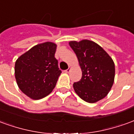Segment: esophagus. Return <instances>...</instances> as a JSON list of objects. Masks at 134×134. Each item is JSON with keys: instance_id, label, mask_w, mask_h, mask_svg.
<instances>
[{"instance_id": "esophagus-1", "label": "esophagus", "mask_w": 134, "mask_h": 134, "mask_svg": "<svg viewBox=\"0 0 134 134\" xmlns=\"http://www.w3.org/2000/svg\"><path fill=\"white\" fill-rule=\"evenodd\" d=\"M70 70H71V67H69V68L67 69V70H64V72L66 73H69L70 72Z\"/></svg>"}]
</instances>
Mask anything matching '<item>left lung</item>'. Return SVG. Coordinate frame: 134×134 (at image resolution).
Returning <instances> with one entry per match:
<instances>
[{
  "label": "left lung",
  "mask_w": 134,
  "mask_h": 134,
  "mask_svg": "<svg viewBox=\"0 0 134 134\" xmlns=\"http://www.w3.org/2000/svg\"><path fill=\"white\" fill-rule=\"evenodd\" d=\"M69 44L76 54L82 70L81 80L73 84L75 93L90 103L104 98L114 82L115 64L112 58L93 41H71Z\"/></svg>",
  "instance_id": "8db88e82"
}]
</instances>
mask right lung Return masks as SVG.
I'll use <instances>...</instances> for the list:
<instances>
[{"label": "right lung", "mask_w": 134, "mask_h": 134, "mask_svg": "<svg viewBox=\"0 0 134 134\" xmlns=\"http://www.w3.org/2000/svg\"><path fill=\"white\" fill-rule=\"evenodd\" d=\"M57 44L44 42L20 56L15 63V77L19 89L34 100L52 93L62 71L54 57Z\"/></svg>", "instance_id": "right-lung-1"}]
</instances>
